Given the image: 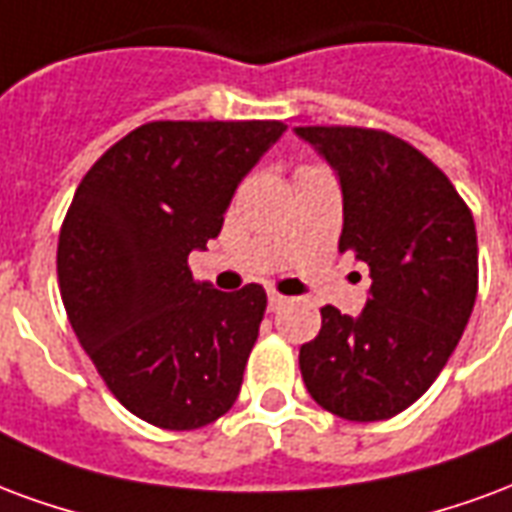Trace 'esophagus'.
I'll return each mask as SVG.
<instances>
[{"instance_id":"esophagus-1","label":"esophagus","mask_w":512,"mask_h":512,"mask_svg":"<svg viewBox=\"0 0 512 512\" xmlns=\"http://www.w3.org/2000/svg\"><path fill=\"white\" fill-rule=\"evenodd\" d=\"M267 300H270V311H281L283 305L289 302V297H283L281 292H275V289H270V292H267Z\"/></svg>"}]
</instances>
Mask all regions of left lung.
I'll return each instance as SVG.
<instances>
[{
    "mask_svg": "<svg viewBox=\"0 0 512 512\" xmlns=\"http://www.w3.org/2000/svg\"><path fill=\"white\" fill-rule=\"evenodd\" d=\"M341 179L338 251L371 270L363 313L322 308L302 343V382L316 404L354 423L390 420L434 384L477 297L475 218L445 171L387 130L294 128Z\"/></svg>",
    "mask_w": 512,
    "mask_h": 512,
    "instance_id": "8db88e82",
    "label": "left lung"
}]
</instances>
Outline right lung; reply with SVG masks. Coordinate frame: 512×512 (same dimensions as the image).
<instances>
[{"instance_id": "1", "label": "right lung", "mask_w": 512, "mask_h": 512, "mask_svg": "<svg viewBox=\"0 0 512 512\" xmlns=\"http://www.w3.org/2000/svg\"><path fill=\"white\" fill-rule=\"evenodd\" d=\"M286 130L278 119L130 130L84 174L57 248L78 343L119 404L166 431L229 412L259 338V283L218 292L188 267L223 226L242 177Z\"/></svg>"}]
</instances>
